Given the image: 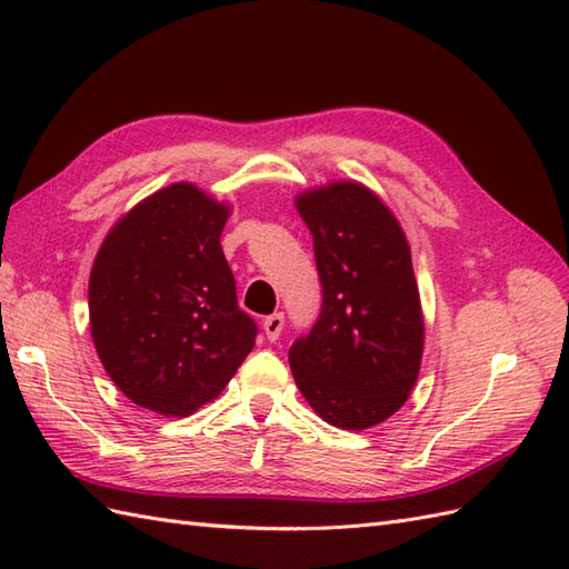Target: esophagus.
<instances>
[{
	"label": "esophagus",
	"instance_id": "1",
	"mask_svg": "<svg viewBox=\"0 0 569 569\" xmlns=\"http://www.w3.org/2000/svg\"><path fill=\"white\" fill-rule=\"evenodd\" d=\"M283 322H286L283 312H273V316L263 318V332H266V337H269L271 342L278 340V335H281V330H283Z\"/></svg>",
	"mask_w": 569,
	"mask_h": 569
}]
</instances>
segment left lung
<instances>
[{
    "mask_svg": "<svg viewBox=\"0 0 569 569\" xmlns=\"http://www.w3.org/2000/svg\"><path fill=\"white\" fill-rule=\"evenodd\" d=\"M296 208L312 234L322 308L288 361L320 418L365 430L406 403L420 371L422 312L410 247L391 210L359 183L303 192Z\"/></svg>",
    "mask_w": 569,
    "mask_h": 569,
    "instance_id": "left-lung-1",
    "label": "left lung"
}]
</instances>
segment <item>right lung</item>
<instances>
[{
	"mask_svg": "<svg viewBox=\"0 0 569 569\" xmlns=\"http://www.w3.org/2000/svg\"><path fill=\"white\" fill-rule=\"evenodd\" d=\"M227 217V204L173 183L129 210L92 263V342L117 389L153 413H196L257 342L220 247Z\"/></svg>",
	"mask_w": 569,
	"mask_h": 569,
	"instance_id": "1",
	"label": "right lung"
}]
</instances>
